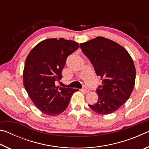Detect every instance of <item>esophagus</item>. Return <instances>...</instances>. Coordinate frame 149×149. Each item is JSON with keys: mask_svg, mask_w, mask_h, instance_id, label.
Wrapping results in <instances>:
<instances>
[{"mask_svg": "<svg viewBox=\"0 0 149 149\" xmlns=\"http://www.w3.org/2000/svg\"><path fill=\"white\" fill-rule=\"evenodd\" d=\"M82 91H84L85 93H89V90L87 89V88H86V87H84V88H83L82 89H81Z\"/></svg>", "mask_w": 149, "mask_h": 149, "instance_id": "34e87169", "label": "esophagus"}]
</instances>
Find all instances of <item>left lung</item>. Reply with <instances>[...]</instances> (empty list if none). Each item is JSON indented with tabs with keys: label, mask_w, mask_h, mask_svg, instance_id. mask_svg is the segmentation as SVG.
Listing matches in <instances>:
<instances>
[{
	"label": "left lung",
	"mask_w": 149,
	"mask_h": 149,
	"mask_svg": "<svg viewBox=\"0 0 149 149\" xmlns=\"http://www.w3.org/2000/svg\"><path fill=\"white\" fill-rule=\"evenodd\" d=\"M79 47L102 80L97 90L99 99L89 107L107 115L116 112L129 99L134 88L135 67L125 48L112 40L97 37L81 43Z\"/></svg>",
	"instance_id": "1"
}]
</instances>
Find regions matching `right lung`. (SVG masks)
Returning <instances> with one entry per match:
<instances>
[{
	"mask_svg": "<svg viewBox=\"0 0 149 149\" xmlns=\"http://www.w3.org/2000/svg\"><path fill=\"white\" fill-rule=\"evenodd\" d=\"M79 47L77 42L63 38L45 39L29 52L25 62L23 81L30 99L44 114L56 116L66 109L77 89L55 85L61 79L67 57Z\"/></svg>",
	"mask_w": 149,
	"mask_h": 149,
	"instance_id": "add662e5",
	"label": "right lung"
}]
</instances>
